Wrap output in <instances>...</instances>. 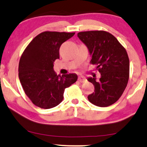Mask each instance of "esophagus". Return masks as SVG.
Instances as JSON below:
<instances>
[{
  "label": "esophagus",
  "mask_w": 147,
  "mask_h": 147,
  "mask_svg": "<svg viewBox=\"0 0 147 147\" xmlns=\"http://www.w3.org/2000/svg\"><path fill=\"white\" fill-rule=\"evenodd\" d=\"M78 80L79 82H81V83H84L86 81V78H83V77H79L78 79Z\"/></svg>",
  "instance_id": "34e87169"
}]
</instances>
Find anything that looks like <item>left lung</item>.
I'll list each match as a JSON object with an SVG mask.
<instances>
[{"mask_svg":"<svg viewBox=\"0 0 147 147\" xmlns=\"http://www.w3.org/2000/svg\"><path fill=\"white\" fill-rule=\"evenodd\" d=\"M91 55L90 63L101 74L99 80H88L95 91L88 96L90 103L99 107L115 104L123 93L129 76V60L125 48L115 36L104 30H90L78 33Z\"/></svg>","mask_w":147,"mask_h":147,"instance_id":"1","label":"left lung"}]
</instances>
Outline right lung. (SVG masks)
<instances>
[{
    "instance_id": "obj_1",
    "label": "right lung",
    "mask_w": 147,
    "mask_h": 147,
    "mask_svg": "<svg viewBox=\"0 0 147 147\" xmlns=\"http://www.w3.org/2000/svg\"><path fill=\"white\" fill-rule=\"evenodd\" d=\"M75 32L44 31L36 36L22 54L18 76L24 91L32 104L43 109L59 105L65 89L77 81L76 74L57 75L54 62L61 44Z\"/></svg>"
}]
</instances>
